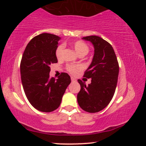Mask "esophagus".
Listing matches in <instances>:
<instances>
[{
  "instance_id": "obj_1",
  "label": "esophagus",
  "mask_w": 146,
  "mask_h": 146,
  "mask_svg": "<svg viewBox=\"0 0 146 146\" xmlns=\"http://www.w3.org/2000/svg\"><path fill=\"white\" fill-rule=\"evenodd\" d=\"M71 81L72 82H75L76 81V80L74 78H73V77H71Z\"/></svg>"
}]
</instances>
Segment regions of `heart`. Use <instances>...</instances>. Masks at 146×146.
I'll use <instances>...</instances> for the list:
<instances>
[{"instance_id": "obj_1", "label": "heart", "mask_w": 146, "mask_h": 146, "mask_svg": "<svg viewBox=\"0 0 146 146\" xmlns=\"http://www.w3.org/2000/svg\"><path fill=\"white\" fill-rule=\"evenodd\" d=\"M71 46L74 48L75 51L76 52L77 54L79 56H85L87 53H88L89 51V47L84 42L78 40L75 41L71 43ZM64 48V44H60L58 46L56 50V56L58 58H61L62 56V53ZM82 66L80 65H68L67 66V70L69 73H72V74H76L78 72H80L82 70Z\"/></svg>"}]
</instances>
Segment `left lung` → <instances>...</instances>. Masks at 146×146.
Segmentation results:
<instances>
[{
    "instance_id": "1",
    "label": "left lung",
    "mask_w": 146,
    "mask_h": 146,
    "mask_svg": "<svg viewBox=\"0 0 146 146\" xmlns=\"http://www.w3.org/2000/svg\"><path fill=\"white\" fill-rule=\"evenodd\" d=\"M94 46V55L84 77L91 78L86 86L78 80L81 89L77 99L82 109L88 113H98L105 108L113 98L119 75V64L113 46L97 36L82 38Z\"/></svg>"
}]
</instances>
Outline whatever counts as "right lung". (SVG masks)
Wrapping results in <instances>:
<instances>
[{"label": "right lung", "mask_w": 146, "mask_h": 146, "mask_svg": "<svg viewBox=\"0 0 146 146\" xmlns=\"http://www.w3.org/2000/svg\"><path fill=\"white\" fill-rule=\"evenodd\" d=\"M61 38L44 33L27 45L21 62L23 89L31 105L39 111L49 113L60 106L63 95L71 83L67 73L50 78V65L58 62L56 50Z\"/></svg>", "instance_id": "right-lung-1"}]
</instances>
